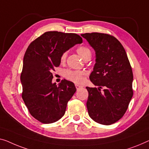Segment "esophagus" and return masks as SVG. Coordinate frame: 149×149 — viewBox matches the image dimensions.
<instances>
[{
  "label": "esophagus",
  "instance_id": "esophagus-1",
  "mask_svg": "<svg viewBox=\"0 0 149 149\" xmlns=\"http://www.w3.org/2000/svg\"><path fill=\"white\" fill-rule=\"evenodd\" d=\"M75 88H76L77 90H79V89L82 88L83 87H82L81 86H79V85H77V84H75Z\"/></svg>",
  "mask_w": 149,
  "mask_h": 149
}]
</instances>
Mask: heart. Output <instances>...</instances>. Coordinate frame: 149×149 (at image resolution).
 <instances>
[{
    "instance_id": "obj_1",
    "label": "heart",
    "mask_w": 149,
    "mask_h": 149,
    "mask_svg": "<svg viewBox=\"0 0 149 149\" xmlns=\"http://www.w3.org/2000/svg\"><path fill=\"white\" fill-rule=\"evenodd\" d=\"M77 52L80 56L85 59L88 57H91L92 55V52L91 49L88 46L82 45L79 46L77 48ZM66 57H67V52H64L61 53L60 56V61L61 63L65 62ZM84 72H80V71H75L72 70H66L63 72V76L66 79L71 81L74 82L75 84H80L84 81Z\"/></svg>"
}]
</instances>
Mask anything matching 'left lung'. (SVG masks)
<instances>
[{"label":"left lung","instance_id":"8db88e82","mask_svg":"<svg viewBox=\"0 0 149 149\" xmlns=\"http://www.w3.org/2000/svg\"><path fill=\"white\" fill-rule=\"evenodd\" d=\"M81 35L94 49L96 57L90 79L99 88L86 87L88 114L97 123L110 125L124 116L131 100V65L125 49L116 37L101 33Z\"/></svg>","mask_w":149,"mask_h":149}]
</instances>
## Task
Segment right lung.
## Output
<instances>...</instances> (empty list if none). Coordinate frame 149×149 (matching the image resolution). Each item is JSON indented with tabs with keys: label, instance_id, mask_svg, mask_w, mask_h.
<instances>
[{
	"label": "right lung",
	"instance_id": "right-lung-1",
	"mask_svg": "<svg viewBox=\"0 0 149 149\" xmlns=\"http://www.w3.org/2000/svg\"><path fill=\"white\" fill-rule=\"evenodd\" d=\"M82 38L75 33L47 31L33 41L23 58L22 98L29 112L43 124L55 123L65 114L68 101L76 91L72 81L52 84V70L60 65L61 53Z\"/></svg>",
	"mask_w": 149,
	"mask_h": 149
}]
</instances>
